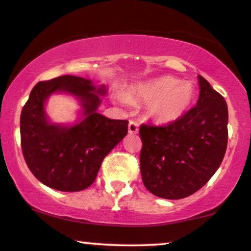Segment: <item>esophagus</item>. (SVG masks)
<instances>
[{
  "label": "esophagus",
  "mask_w": 251,
  "mask_h": 251,
  "mask_svg": "<svg viewBox=\"0 0 251 251\" xmlns=\"http://www.w3.org/2000/svg\"><path fill=\"white\" fill-rule=\"evenodd\" d=\"M128 129H129L130 135H135V133L138 132V123L135 121H130Z\"/></svg>",
  "instance_id": "34e87169"
}]
</instances>
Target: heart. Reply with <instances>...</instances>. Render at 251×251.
<instances>
[{
  "label": "heart",
  "mask_w": 251,
  "mask_h": 251,
  "mask_svg": "<svg viewBox=\"0 0 251 251\" xmlns=\"http://www.w3.org/2000/svg\"><path fill=\"white\" fill-rule=\"evenodd\" d=\"M194 99L193 84L169 76L138 84L129 93L131 101L146 102V116L158 125H171L183 118ZM129 100L120 96V101L126 103Z\"/></svg>",
  "instance_id": "1"
}]
</instances>
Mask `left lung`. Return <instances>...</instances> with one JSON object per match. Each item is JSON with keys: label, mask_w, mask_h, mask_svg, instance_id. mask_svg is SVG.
I'll return each instance as SVG.
<instances>
[{"label": "left lung", "mask_w": 251, "mask_h": 251, "mask_svg": "<svg viewBox=\"0 0 251 251\" xmlns=\"http://www.w3.org/2000/svg\"><path fill=\"white\" fill-rule=\"evenodd\" d=\"M196 106L178 121L139 126L141 173L145 188L166 200L200 190L223 161L228 139V108L224 97L198 76Z\"/></svg>", "instance_id": "8db88e82"}]
</instances>
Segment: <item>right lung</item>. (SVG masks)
Listing matches in <instances>:
<instances>
[{"label":"right lung","instance_id":"obj_1","mask_svg":"<svg viewBox=\"0 0 251 251\" xmlns=\"http://www.w3.org/2000/svg\"><path fill=\"white\" fill-rule=\"evenodd\" d=\"M73 94L83 107V118L74 126L54 125L44 112L53 93ZM106 87L70 76L39 82L21 114V143L26 165L41 183L60 191H80L96 180L103 158L128 133L126 120L98 113Z\"/></svg>","mask_w":251,"mask_h":251}]
</instances>
